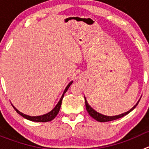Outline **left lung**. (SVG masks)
<instances>
[{"label": "left lung", "mask_w": 149, "mask_h": 149, "mask_svg": "<svg viewBox=\"0 0 149 149\" xmlns=\"http://www.w3.org/2000/svg\"><path fill=\"white\" fill-rule=\"evenodd\" d=\"M84 98H85V104H86V110H87V112L89 113V115L93 117V119H95V120H97L98 122H110V121H113V120H116V119H119V118H122V117L125 116V115H127V114H128L130 112L132 111L133 110H134L135 107H136V106H137L138 103H139V101H137V103L136 104L134 105V107H133L131 109V110H129L128 111L125 112V113H123L122 114H119V115H116V116H105V115H103V114L101 113H99L98 112H97L96 110H95L92 107H90V105L88 104L87 101H86V97L84 96Z\"/></svg>", "instance_id": "1"}]
</instances>
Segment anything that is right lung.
<instances>
[{"mask_svg": "<svg viewBox=\"0 0 149 149\" xmlns=\"http://www.w3.org/2000/svg\"><path fill=\"white\" fill-rule=\"evenodd\" d=\"M73 83V81H71L69 84L67 85V86L65 87V90H64V92H63V95H62L61 98H60V101H59V102L57 103V104L56 105V106L54 107V108L52 110H51L50 112H48V113L46 114H44V115H41V116H28V115H26V114H24L22 113V112H20L18 110H17L16 108H15V107L13 106V108L15 109V111L18 113L19 115H21L22 116H23L24 118H25V119H28V120L30 121H32V122H50V121L53 120L54 119L55 117L56 116V115L58 114L59 111H60V107H61V104H62V100H63V97H64V94H65V93L67 92V90H68V89L69 88V86L72 85V84Z\"/></svg>", "mask_w": 149, "mask_h": 149, "instance_id": "obj_1", "label": "right lung"}]
</instances>
